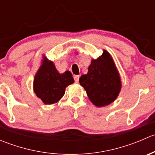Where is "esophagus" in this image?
Returning <instances> with one entry per match:
<instances>
[{"mask_svg":"<svg viewBox=\"0 0 155 155\" xmlns=\"http://www.w3.org/2000/svg\"><path fill=\"white\" fill-rule=\"evenodd\" d=\"M79 75H77V76H74V79H75V82H79Z\"/></svg>","mask_w":155,"mask_h":155,"instance_id":"obj_1","label":"esophagus"}]
</instances>
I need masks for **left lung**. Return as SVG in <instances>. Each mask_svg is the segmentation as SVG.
<instances>
[{"label": "left lung", "mask_w": 155, "mask_h": 155, "mask_svg": "<svg viewBox=\"0 0 155 155\" xmlns=\"http://www.w3.org/2000/svg\"><path fill=\"white\" fill-rule=\"evenodd\" d=\"M79 83L86 91L91 102L97 107L113 102L121 88V78L112 56L106 50L93 59L88 71L79 78Z\"/></svg>", "instance_id": "obj_1"}]
</instances>
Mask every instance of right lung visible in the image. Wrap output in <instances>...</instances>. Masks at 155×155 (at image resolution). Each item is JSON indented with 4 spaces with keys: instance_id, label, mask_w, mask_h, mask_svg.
Segmentation results:
<instances>
[{
    "instance_id": "obj_1",
    "label": "right lung",
    "mask_w": 155,
    "mask_h": 155,
    "mask_svg": "<svg viewBox=\"0 0 155 155\" xmlns=\"http://www.w3.org/2000/svg\"><path fill=\"white\" fill-rule=\"evenodd\" d=\"M74 82L70 71L59 73L52 61L43 56L42 64L34 79V91L45 104L58 102L65 93V88Z\"/></svg>"
}]
</instances>
